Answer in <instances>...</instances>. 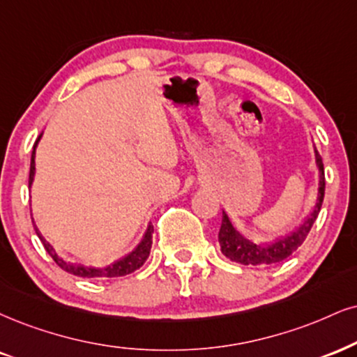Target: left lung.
Segmentation results:
<instances>
[{
    "label": "left lung",
    "mask_w": 357,
    "mask_h": 357,
    "mask_svg": "<svg viewBox=\"0 0 357 357\" xmlns=\"http://www.w3.org/2000/svg\"><path fill=\"white\" fill-rule=\"evenodd\" d=\"M314 158H316V167L319 172V183H318V197H316V204L311 210V213L305 218V222L300 227H296L291 233L288 235L280 236L271 241H255L245 238L241 233L236 230L235 225L231 223L230 217H228L225 210L222 212V227H220L218 233V241H220V250L231 261L241 263V265H273V263L283 261L296 252L298 248L303 245V241L306 240L307 233H310L311 227L318 218V213L323 205L324 199V167H323V158L316 151L314 147Z\"/></svg>",
    "instance_id": "left-lung-1"
}]
</instances>
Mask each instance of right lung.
<instances>
[{
  "mask_svg": "<svg viewBox=\"0 0 357 357\" xmlns=\"http://www.w3.org/2000/svg\"><path fill=\"white\" fill-rule=\"evenodd\" d=\"M41 137H43V134L38 137L36 144H34V147H33V153H31L29 188H31V185H33L34 174H36V162H34V158H36V147H38V144H39V140H41ZM33 225H34V230H36V233H38L39 240L43 241L44 248H46V252L50 253V257L54 259L56 265L63 268L64 271L71 273V275L81 276V278H117V276L129 275V273L139 270V268L144 265L145 259H147L149 255H151V248H152L153 227L151 225V223H149L147 230H145L142 240H140V243L135 246V248L132 250L129 255H126L124 258H119L117 261H114L107 266H86V265H81V263H73V261H68V259L61 258L59 255L56 253V250L52 248V245L50 243V241H47L41 235V231H39L36 223H34V218H33Z\"/></svg>",
  "mask_w": 357,
  "mask_h": 357,
  "instance_id": "1",
  "label": "right lung"
}]
</instances>
